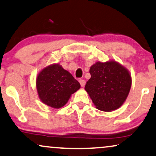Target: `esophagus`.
<instances>
[{"label": "esophagus", "mask_w": 156, "mask_h": 156, "mask_svg": "<svg viewBox=\"0 0 156 156\" xmlns=\"http://www.w3.org/2000/svg\"><path fill=\"white\" fill-rule=\"evenodd\" d=\"M79 82H80L81 86H82V87H84L85 84H86V82H85V80H79Z\"/></svg>", "instance_id": "34e87169"}]
</instances>
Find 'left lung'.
<instances>
[{
  "mask_svg": "<svg viewBox=\"0 0 156 156\" xmlns=\"http://www.w3.org/2000/svg\"><path fill=\"white\" fill-rule=\"evenodd\" d=\"M91 78L85 90L98 109L104 112L116 110L126 99L131 86L128 70L114 61L99 62L90 67Z\"/></svg>",
  "mask_w": 156,
  "mask_h": 156,
  "instance_id": "obj_1",
  "label": "left lung"
}]
</instances>
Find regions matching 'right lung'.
<instances>
[{
    "instance_id": "add662e5",
    "label": "right lung",
    "mask_w": 156,
    "mask_h": 156,
    "mask_svg": "<svg viewBox=\"0 0 156 156\" xmlns=\"http://www.w3.org/2000/svg\"><path fill=\"white\" fill-rule=\"evenodd\" d=\"M40 99L52 108L62 107L80 84L59 64L49 66L38 74L36 82Z\"/></svg>"
}]
</instances>
